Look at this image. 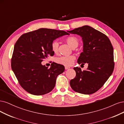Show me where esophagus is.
<instances>
[{
	"mask_svg": "<svg viewBox=\"0 0 124 124\" xmlns=\"http://www.w3.org/2000/svg\"><path fill=\"white\" fill-rule=\"evenodd\" d=\"M70 69V67H68V66H65V70H68V69Z\"/></svg>",
	"mask_w": 124,
	"mask_h": 124,
	"instance_id": "1",
	"label": "esophagus"
}]
</instances>
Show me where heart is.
Here are the masks:
<instances>
[{"label":"heart","instance_id":"obj_1","mask_svg":"<svg viewBox=\"0 0 124 124\" xmlns=\"http://www.w3.org/2000/svg\"><path fill=\"white\" fill-rule=\"evenodd\" d=\"M65 41L72 48H75L78 47L79 44V39L78 38L75 36H70L67 37ZM52 51L54 53L57 54L59 51V43L57 41H54L51 44ZM75 60V57L74 55L70 56H61L56 58L55 61L60 64L65 66H71Z\"/></svg>","mask_w":124,"mask_h":124}]
</instances>
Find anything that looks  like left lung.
I'll use <instances>...</instances> for the list:
<instances>
[{
    "label": "left lung",
    "instance_id": "left-lung-1",
    "mask_svg": "<svg viewBox=\"0 0 124 124\" xmlns=\"http://www.w3.org/2000/svg\"><path fill=\"white\" fill-rule=\"evenodd\" d=\"M67 32L82 37L83 50L77 62L81 65L88 64L86 70L82 71L80 67L74 68L76 75L70 80V85L76 92L93 94L104 85L113 71L112 45L106 35L89 26Z\"/></svg>",
    "mask_w": 124,
    "mask_h": 124
}]
</instances>
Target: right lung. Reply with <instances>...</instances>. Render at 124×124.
<instances>
[{
  "mask_svg": "<svg viewBox=\"0 0 124 124\" xmlns=\"http://www.w3.org/2000/svg\"><path fill=\"white\" fill-rule=\"evenodd\" d=\"M66 32L40 28L22 34L16 42L11 67L19 85L27 92L42 95L53 90L56 79L64 71V66L53 62L50 68L41 62L49 55H53L51 44L54 39Z\"/></svg>",
  "mask_w": 124,
  "mask_h": 124,
  "instance_id": "1",
  "label": "right lung"
}]
</instances>
